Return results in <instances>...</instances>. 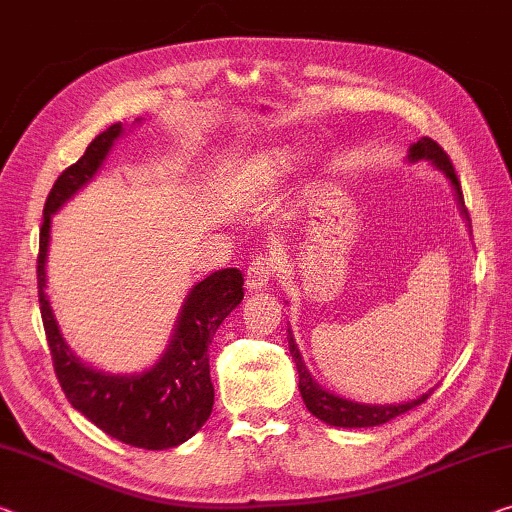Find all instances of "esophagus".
Here are the masks:
<instances>
[{"instance_id":"1","label":"esophagus","mask_w":512,"mask_h":512,"mask_svg":"<svg viewBox=\"0 0 512 512\" xmlns=\"http://www.w3.org/2000/svg\"><path fill=\"white\" fill-rule=\"evenodd\" d=\"M274 272H277V267H274V258L256 256L247 267V277H245V286L249 293H258V290L270 286V279L274 277Z\"/></svg>"}]
</instances>
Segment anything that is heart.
I'll list each match as a JSON object with an SVG mask.
<instances>
[{"mask_svg":"<svg viewBox=\"0 0 512 512\" xmlns=\"http://www.w3.org/2000/svg\"><path fill=\"white\" fill-rule=\"evenodd\" d=\"M288 167V157L286 155H277L274 160L265 167V176H281Z\"/></svg>","mask_w":512,"mask_h":512,"instance_id":"obj_1","label":"heart"}]
</instances>
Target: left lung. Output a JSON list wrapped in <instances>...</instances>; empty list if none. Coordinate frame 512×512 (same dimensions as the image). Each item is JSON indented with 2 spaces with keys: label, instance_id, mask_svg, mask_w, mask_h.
Segmentation results:
<instances>
[{
  "label": "left lung",
  "instance_id": "8db88e82",
  "mask_svg": "<svg viewBox=\"0 0 512 512\" xmlns=\"http://www.w3.org/2000/svg\"><path fill=\"white\" fill-rule=\"evenodd\" d=\"M419 160L430 162L432 167L439 171V174L446 176V180L453 187L455 201H458L462 217L469 222V212L465 208V199H462L460 180H458V176H455V169H453L451 160H448V155L442 151V148H439V144H435V141L428 137H421L416 144L410 146V151H407V162H419ZM288 350L295 359L297 373H300V393H302L306 410L316 416V419L325 421L327 426H336V428L382 426V423H387L391 419H396V416H400V414L410 412L412 407L426 403L428 396L432 393V389H430L428 393H423V396H419V398L405 400V403H393V405L355 403V400H348V398L336 396V393H329L327 389H322L316 380H313L309 368H306L304 359L300 355V348H297L293 332H290V327H288Z\"/></svg>",
  "mask_w": 512,
  "mask_h": 512
}]
</instances>
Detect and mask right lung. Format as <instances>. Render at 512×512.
<instances>
[{"instance_id": "obj_1", "label": "right lung", "mask_w": 512, "mask_h": 512, "mask_svg": "<svg viewBox=\"0 0 512 512\" xmlns=\"http://www.w3.org/2000/svg\"><path fill=\"white\" fill-rule=\"evenodd\" d=\"M135 123H141L137 119ZM123 137V125L114 123L91 141L84 155L57 178L47 194L38 249V302L50 345L54 371L66 398L77 412L93 426L123 444L164 451L180 446L203 428L215 403V389L210 382L208 345L224 318L242 302L240 270L212 272L196 283L180 306L174 334L167 350L151 368L141 373H107L93 368L68 348L59 322L54 318L47 295V249H50L52 215L64 203L89 185L107 160L116 141Z\"/></svg>"}]
</instances>
